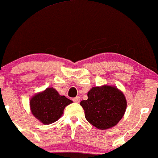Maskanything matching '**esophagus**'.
<instances>
[{
  "label": "esophagus",
  "mask_w": 158,
  "mask_h": 158,
  "mask_svg": "<svg viewBox=\"0 0 158 158\" xmlns=\"http://www.w3.org/2000/svg\"><path fill=\"white\" fill-rule=\"evenodd\" d=\"M72 100L73 102L75 103H79L80 102V97L79 96H76V97H74Z\"/></svg>",
  "instance_id": "obj_1"
}]
</instances>
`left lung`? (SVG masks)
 <instances>
[{"instance_id":"1","label":"left lung","mask_w":158,"mask_h":158,"mask_svg":"<svg viewBox=\"0 0 158 158\" xmlns=\"http://www.w3.org/2000/svg\"><path fill=\"white\" fill-rule=\"evenodd\" d=\"M88 99L81 101L85 118L102 130L116 126L123 116L127 102L123 94L114 86L93 87L87 94Z\"/></svg>"}]
</instances>
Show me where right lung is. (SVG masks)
Here are the masks:
<instances>
[{
	"instance_id": "add662e5",
	"label": "right lung",
	"mask_w": 158,
	"mask_h": 158,
	"mask_svg": "<svg viewBox=\"0 0 158 158\" xmlns=\"http://www.w3.org/2000/svg\"><path fill=\"white\" fill-rule=\"evenodd\" d=\"M72 103L64 96H60L55 89L48 88L35 95L30 100V109L34 116L44 124H51L63 114L65 106Z\"/></svg>"
}]
</instances>
